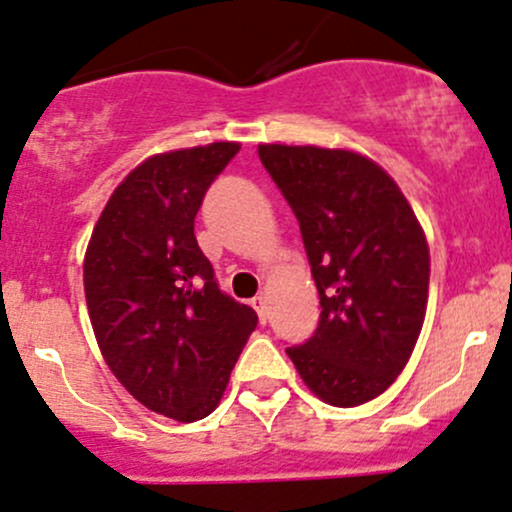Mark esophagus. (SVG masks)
<instances>
[{
    "mask_svg": "<svg viewBox=\"0 0 512 512\" xmlns=\"http://www.w3.org/2000/svg\"><path fill=\"white\" fill-rule=\"evenodd\" d=\"M251 304H254V309H256V312H258V319H261V324H266V319H268L266 297H263V295H258V297H254V300H251Z\"/></svg>",
    "mask_w": 512,
    "mask_h": 512,
    "instance_id": "esophagus-1",
    "label": "esophagus"
}]
</instances>
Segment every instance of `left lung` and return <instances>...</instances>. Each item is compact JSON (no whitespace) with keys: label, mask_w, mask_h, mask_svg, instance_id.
I'll return each instance as SVG.
<instances>
[{"label":"left lung","mask_w":512,"mask_h":512,"mask_svg":"<svg viewBox=\"0 0 512 512\" xmlns=\"http://www.w3.org/2000/svg\"><path fill=\"white\" fill-rule=\"evenodd\" d=\"M258 157L300 222L319 290L317 331L287 355L326 404H365L401 375L421 333L426 234L392 176L363 154L258 145Z\"/></svg>","instance_id":"left-lung-1"}]
</instances>
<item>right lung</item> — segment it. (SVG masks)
Here are the masks:
<instances>
[{"label": "right lung", "mask_w": 512, "mask_h": 512, "mask_svg": "<svg viewBox=\"0 0 512 512\" xmlns=\"http://www.w3.org/2000/svg\"><path fill=\"white\" fill-rule=\"evenodd\" d=\"M237 142L154 154L113 191L84 256V292L101 355L149 411L193 423L215 411L256 329L220 290L193 225Z\"/></svg>", "instance_id": "add662e5"}]
</instances>
